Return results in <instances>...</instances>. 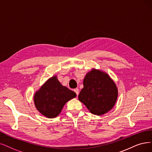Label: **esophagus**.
<instances>
[{
	"mask_svg": "<svg viewBox=\"0 0 152 152\" xmlns=\"http://www.w3.org/2000/svg\"><path fill=\"white\" fill-rule=\"evenodd\" d=\"M74 92H75V94H77V95L78 96V94H79V90H78V88H75L74 90Z\"/></svg>",
	"mask_w": 152,
	"mask_h": 152,
	"instance_id": "obj_1",
	"label": "esophagus"
}]
</instances>
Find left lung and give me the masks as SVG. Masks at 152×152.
Returning a JSON list of instances; mask_svg holds the SVG:
<instances>
[{
  "instance_id": "obj_1",
  "label": "left lung",
  "mask_w": 152,
  "mask_h": 152,
  "mask_svg": "<svg viewBox=\"0 0 152 152\" xmlns=\"http://www.w3.org/2000/svg\"><path fill=\"white\" fill-rule=\"evenodd\" d=\"M78 100L92 114L102 115L110 111L116 103L118 89L106 73L92 69L83 80Z\"/></svg>"
}]
</instances>
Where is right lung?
I'll return each mask as SVG.
<instances>
[{
    "mask_svg": "<svg viewBox=\"0 0 152 152\" xmlns=\"http://www.w3.org/2000/svg\"><path fill=\"white\" fill-rule=\"evenodd\" d=\"M75 96L74 92L63 86L57 76H53L35 92L34 100L38 111L52 118L57 117L66 103Z\"/></svg>",
    "mask_w": 152,
    "mask_h": 152,
    "instance_id": "1",
    "label": "right lung"
}]
</instances>
